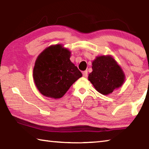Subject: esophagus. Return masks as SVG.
<instances>
[{"label": "esophagus", "mask_w": 149, "mask_h": 149, "mask_svg": "<svg viewBox=\"0 0 149 149\" xmlns=\"http://www.w3.org/2000/svg\"><path fill=\"white\" fill-rule=\"evenodd\" d=\"M87 75H88L87 70H85V71L83 72V76L85 77H87Z\"/></svg>", "instance_id": "obj_1"}]
</instances>
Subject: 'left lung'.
Here are the masks:
<instances>
[{
    "instance_id": "8db88e82",
    "label": "left lung",
    "mask_w": 149,
    "mask_h": 149,
    "mask_svg": "<svg viewBox=\"0 0 149 149\" xmlns=\"http://www.w3.org/2000/svg\"><path fill=\"white\" fill-rule=\"evenodd\" d=\"M92 65L93 72L89 74L88 79L102 95H109L123 85L124 73L111 56H97Z\"/></svg>"
}]
</instances>
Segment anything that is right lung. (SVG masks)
Masks as SVG:
<instances>
[{"label":"right lung","mask_w":149,"mask_h":149,"mask_svg":"<svg viewBox=\"0 0 149 149\" xmlns=\"http://www.w3.org/2000/svg\"><path fill=\"white\" fill-rule=\"evenodd\" d=\"M70 56L71 52L61 45H51L39 55L33 75L42 95L60 99L82 76L81 72L70 61Z\"/></svg>","instance_id":"obj_1"}]
</instances>
